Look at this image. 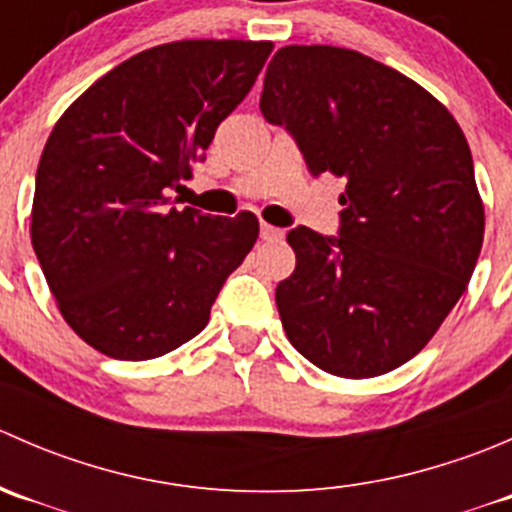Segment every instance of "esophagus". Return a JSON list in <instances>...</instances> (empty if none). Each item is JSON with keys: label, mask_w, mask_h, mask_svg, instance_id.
<instances>
[{"label": "esophagus", "mask_w": 512, "mask_h": 512, "mask_svg": "<svg viewBox=\"0 0 512 512\" xmlns=\"http://www.w3.org/2000/svg\"><path fill=\"white\" fill-rule=\"evenodd\" d=\"M260 237L265 242H277L282 237V230L280 227H272V225H267V223H262L260 225Z\"/></svg>", "instance_id": "1"}]
</instances>
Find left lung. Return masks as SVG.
Instances as JSON below:
<instances>
[{"label": "left lung", "mask_w": 512, "mask_h": 512, "mask_svg": "<svg viewBox=\"0 0 512 512\" xmlns=\"http://www.w3.org/2000/svg\"><path fill=\"white\" fill-rule=\"evenodd\" d=\"M260 111L314 178L347 183L337 235H287L297 267L275 292L287 339L344 379L406 364L466 292L483 245L461 126L416 81L339 46L277 51Z\"/></svg>", "instance_id": "8db88e82"}]
</instances>
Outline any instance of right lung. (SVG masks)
<instances>
[{
  "mask_svg": "<svg viewBox=\"0 0 512 512\" xmlns=\"http://www.w3.org/2000/svg\"><path fill=\"white\" fill-rule=\"evenodd\" d=\"M272 41L190 39L118 64L51 131L36 170L32 245L59 312L121 361L156 359L205 329L260 232L178 210L173 190L250 94Z\"/></svg>",
  "mask_w": 512,
  "mask_h": 512,
  "instance_id": "right-lung-1",
  "label": "right lung"
}]
</instances>
